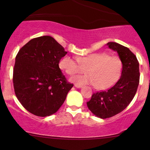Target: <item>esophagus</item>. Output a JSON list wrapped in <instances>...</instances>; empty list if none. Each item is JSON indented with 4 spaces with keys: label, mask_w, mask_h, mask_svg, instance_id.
<instances>
[{
    "label": "esophagus",
    "mask_w": 150,
    "mask_h": 150,
    "mask_svg": "<svg viewBox=\"0 0 150 150\" xmlns=\"http://www.w3.org/2000/svg\"><path fill=\"white\" fill-rule=\"evenodd\" d=\"M75 87H77V88H81V87H82V85H77V84H75Z\"/></svg>",
    "instance_id": "1"
}]
</instances>
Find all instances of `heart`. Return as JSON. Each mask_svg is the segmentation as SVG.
<instances>
[{
	"label": "heart",
	"mask_w": 150,
	"mask_h": 150,
	"mask_svg": "<svg viewBox=\"0 0 150 150\" xmlns=\"http://www.w3.org/2000/svg\"><path fill=\"white\" fill-rule=\"evenodd\" d=\"M59 65L69 75L83 73L85 70L87 74L75 75L71 81L79 85H92L99 90L106 89L114 85L119 78L122 68L119 58L104 53L80 56L77 61L70 56H65Z\"/></svg>",
	"instance_id": "obj_1"
}]
</instances>
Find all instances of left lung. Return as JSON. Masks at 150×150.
<instances>
[{
	"label": "left lung",
	"instance_id": "left-lung-1",
	"mask_svg": "<svg viewBox=\"0 0 150 150\" xmlns=\"http://www.w3.org/2000/svg\"><path fill=\"white\" fill-rule=\"evenodd\" d=\"M118 53L122 65L121 77L112 87L92 94L87 107L99 118H110L123 111L131 102L140 82L139 62L128 48L116 42L106 44Z\"/></svg>",
	"mask_w": 150,
	"mask_h": 150
}]
</instances>
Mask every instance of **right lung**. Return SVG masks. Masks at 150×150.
Instances as JSON below:
<instances>
[{
    "instance_id": "right-lung-1",
    "label": "right lung",
    "mask_w": 150,
    "mask_h": 150,
    "mask_svg": "<svg viewBox=\"0 0 150 150\" xmlns=\"http://www.w3.org/2000/svg\"><path fill=\"white\" fill-rule=\"evenodd\" d=\"M66 53L50 36L31 39L18 51L13 68V86L19 101L29 112L49 116L63 104L73 87L58 65Z\"/></svg>"
}]
</instances>
